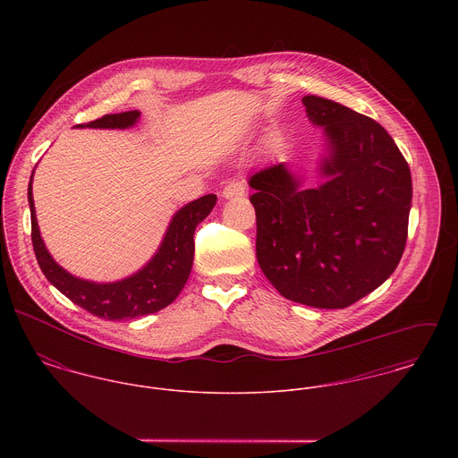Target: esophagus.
Wrapping results in <instances>:
<instances>
[{
	"label": "esophagus",
	"instance_id": "obj_1",
	"mask_svg": "<svg viewBox=\"0 0 458 458\" xmlns=\"http://www.w3.org/2000/svg\"><path fill=\"white\" fill-rule=\"evenodd\" d=\"M245 194H247V185H245V182H240V180L229 182L222 191L224 199H234V197H242Z\"/></svg>",
	"mask_w": 458,
	"mask_h": 458
}]
</instances>
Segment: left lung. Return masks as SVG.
<instances>
[{"label": "left lung", "mask_w": 458, "mask_h": 458, "mask_svg": "<svg viewBox=\"0 0 458 458\" xmlns=\"http://www.w3.org/2000/svg\"><path fill=\"white\" fill-rule=\"evenodd\" d=\"M323 127V182L305 189L284 162L250 176L256 254L287 300L345 309L390 278L405 249L411 171L377 122L316 95L301 98Z\"/></svg>", "instance_id": "obj_1"}]
</instances>
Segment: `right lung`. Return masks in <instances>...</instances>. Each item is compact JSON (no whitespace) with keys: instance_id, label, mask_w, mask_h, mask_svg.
I'll list each match as a JSON object with an SVG mask.
<instances>
[{"instance_id":"right-lung-1","label":"right lung","mask_w":458,"mask_h":458,"mask_svg":"<svg viewBox=\"0 0 458 458\" xmlns=\"http://www.w3.org/2000/svg\"><path fill=\"white\" fill-rule=\"evenodd\" d=\"M140 118L139 111L106 114L100 120L75 125V129H131ZM35 173V169H33ZM33 173L28 185V202L31 211V242L38 266L46 278L70 301L89 314L109 319H135L155 314L171 305L185 287L194 262V233L215 208L216 196L199 197L180 208L162 238L155 256L131 276L116 282H91L68 273L53 259L40 236L33 202Z\"/></svg>"}]
</instances>
